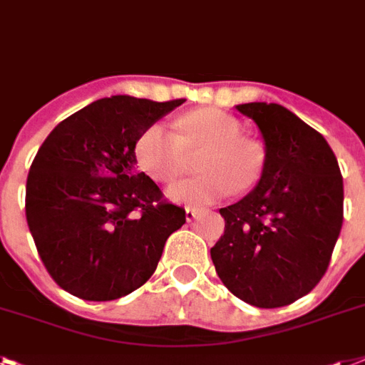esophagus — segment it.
<instances>
[{"label": "esophagus", "mask_w": 365, "mask_h": 365, "mask_svg": "<svg viewBox=\"0 0 365 365\" xmlns=\"http://www.w3.org/2000/svg\"><path fill=\"white\" fill-rule=\"evenodd\" d=\"M200 215V210L197 208H185V219L187 221H192V219H197Z\"/></svg>", "instance_id": "esophagus-1"}]
</instances>
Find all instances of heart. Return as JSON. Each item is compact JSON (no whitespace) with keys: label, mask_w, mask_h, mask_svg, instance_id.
Listing matches in <instances>:
<instances>
[{"label":"heart","mask_w":365,"mask_h":365,"mask_svg":"<svg viewBox=\"0 0 365 365\" xmlns=\"http://www.w3.org/2000/svg\"><path fill=\"white\" fill-rule=\"evenodd\" d=\"M204 176L174 183L168 197L191 206L212 204L230 189L247 191L259 182L264 157L255 142L242 136L238 121L219 110H195L180 120L178 133L163 123L146 127L135 144L138 167L161 183L174 182L187 167V155H198Z\"/></svg>","instance_id":"obj_1"}]
</instances>
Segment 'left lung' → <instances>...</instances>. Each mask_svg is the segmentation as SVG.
Returning a JSON list of instances; mask_svg holds the SVG:
<instances>
[{
	"label": "left lung",
	"mask_w": 365,
	"mask_h": 365,
	"mask_svg": "<svg viewBox=\"0 0 365 365\" xmlns=\"http://www.w3.org/2000/svg\"><path fill=\"white\" fill-rule=\"evenodd\" d=\"M259 125L264 167L257 187L221 208L225 234L213 245L223 285L255 307H283L327 274L343 225V178L324 136L285 106H236Z\"/></svg>",
	"instance_id": "obj_1"
}]
</instances>
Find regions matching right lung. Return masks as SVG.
<instances>
[{
    "label": "right lung",
    "instance_id": "add662e5",
    "mask_svg": "<svg viewBox=\"0 0 365 365\" xmlns=\"http://www.w3.org/2000/svg\"><path fill=\"white\" fill-rule=\"evenodd\" d=\"M185 99H99L56 125L26 183V219L52 279L90 302L131 294L155 272L185 210L136 170L142 131Z\"/></svg>",
    "mask_w": 365,
    "mask_h": 365
}]
</instances>
